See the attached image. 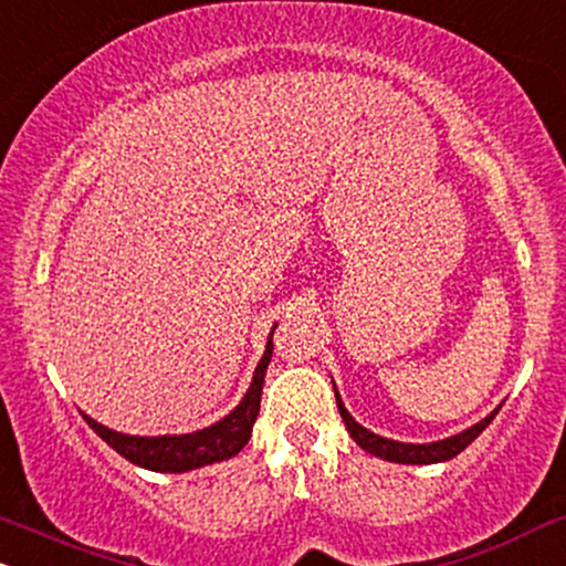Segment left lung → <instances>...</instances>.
<instances>
[{"label":"left lung","mask_w":566,"mask_h":566,"mask_svg":"<svg viewBox=\"0 0 566 566\" xmlns=\"http://www.w3.org/2000/svg\"><path fill=\"white\" fill-rule=\"evenodd\" d=\"M335 398H337L339 417H343L345 427H348L350 438L356 440L364 451L379 455V459H385V461H395V464H440V461L453 459V455H459L461 451H464L469 442L478 438V434L485 430L490 421L495 419V413H499V408H495L490 417L478 421V424L469 427V430H464V432L453 434V438H446L438 442H398V440L379 438V434H374L366 430V427H360L358 421L348 413V408L343 406V398H339L337 387H335Z\"/></svg>","instance_id":"obj_1"}]
</instances>
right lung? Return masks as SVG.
Wrapping results in <instances>:
<instances>
[{"label":"right lung","mask_w":566,"mask_h":566,"mask_svg":"<svg viewBox=\"0 0 566 566\" xmlns=\"http://www.w3.org/2000/svg\"><path fill=\"white\" fill-rule=\"evenodd\" d=\"M276 329V326H274ZM274 329H271L269 343H265V353L261 364L255 366L253 382L250 390L244 392L240 406L227 413L221 421L197 430L189 434H160V438H139V434H124L107 430L105 424L86 417V424L99 434L113 451H118L124 459L132 461L136 467H145L149 472H189V469H200L216 461L231 459L248 446L250 432L261 411V392H263V377L269 369L271 353H274Z\"/></svg>","instance_id":"obj_1"}]
</instances>
